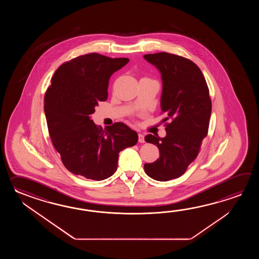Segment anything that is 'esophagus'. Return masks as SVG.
Segmentation results:
<instances>
[{"label":"esophagus","instance_id":"1","mask_svg":"<svg viewBox=\"0 0 259 259\" xmlns=\"http://www.w3.org/2000/svg\"><path fill=\"white\" fill-rule=\"evenodd\" d=\"M139 139H138V141H139V143H143L145 141H144V136H143V134H139Z\"/></svg>","mask_w":259,"mask_h":259}]
</instances>
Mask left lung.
Instances as JSON below:
<instances>
[{
  "mask_svg": "<svg viewBox=\"0 0 259 259\" xmlns=\"http://www.w3.org/2000/svg\"><path fill=\"white\" fill-rule=\"evenodd\" d=\"M143 57L161 73L163 122L169 120L165 123V137L144 138L160 154L154 163L144 164V170L155 181L166 182L182 176L197 157L208 132L212 103L204 75L193 61L165 52Z\"/></svg>",
  "mask_w": 259,
  "mask_h": 259,
  "instance_id": "1",
  "label": "left lung"
}]
</instances>
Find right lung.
Wrapping results in <instances>:
<instances>
[{"instance_id": "1", "label": "right lung", "mask_w": 259, "mask_h": 259, "mask_svg": "<svg viewBox=\"0 0 259 259\" xmlns=\"http://www.w3.org/2000/svg\"><path fill=\"white\" fill-rule=\"evenodd\" d=\"M127 58L96 53L61 65L44 96L50 137L67 170L94 181L112 176L119 152L138 142L137 132L116 122L102 127L91 119L95 106L107 99L109 78L127 65Z\"/></svg>"}]
</instances>
